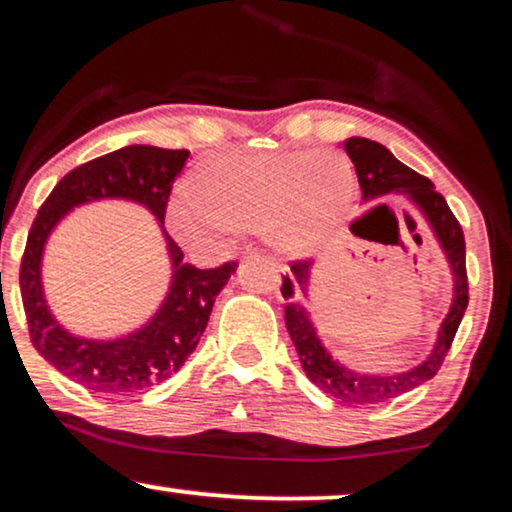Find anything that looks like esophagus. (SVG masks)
Segmentation results:
<instances>
[{"mask_svg":"<svg viewBox=\"0 0 512 512\" xmlns=\"http://www.w3.org/2000/svg\"><path fill=\"white\" fill-rule=\"evenodd\" d=\"M278 271H280V273H287V266H283V264H278Z\"/></svg>","mask_w":512,"mask_h":512,"instance_id":"1","label":"esophagus"}]
</instances>
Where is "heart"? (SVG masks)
<instances>
[{
    "instance_id": "heart-1",
    "label": "heart",
    "mask_w": 512,
    "mask_h": 512,
    "mask_svg": "<svg viewBox=\"0 0 512 512\" xmlns=\"http://www.w3.org/2000/svg\"><path fill=\"white\" fill-rule=\"evenodd\" d=\"M352 197V171L334 150H253L208 164L169 206L174 232L190 243H222L262 232L287 253L320 246Z\"/></svg>"
}]
</instances>
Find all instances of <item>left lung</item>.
<instances>
[{"mask_svg":"<svg viewBox=\"0 0 512 512\" xmlns=\"http://www.w3.org/2000/svg\"><path fill=\"white\" fill-rule=\"evenodd\" d=\"M343 148L355 164L362 201H376L403 194L417 208L434 239L441 246L445 262L452 273V304L448 308L441 327H438L434 348L417 366H410L399 373H366L343 364L331 355L322 341L315 322L308 311V290H311V273L315 259H299L292 262V276H283L285 297V327L297 348L299 362L304 366L311 383L320 387L331 399L343 401L345 406H373L401 397L422 383H427L441 369L448 355L452 338H455L459 322L469 306V278H466V243L464 232L452 215L448 201L434 190V183L399 162L390 150L378 141L364 136H350L343 141Z\"/></svg>","mask_w":512,"mask_h":512,"instance_id":"1","label":"left lung"}]
</instances>
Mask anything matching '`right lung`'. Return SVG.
Returning <instances> with one entry per match:
<instances>
[{"label":"right lung","mask_w":512,"mask_h":512,"mask_svg":"<svg viewBox=\"0 0 512 512\" xmlns=\"http://www.w3.org/2000/svg\"><path fill=\"white\" fill-rule=\"evenodd\" d=\"M190 150L125 146L69 171L39 208L20 264V294L39 355L62 376L104 397H129L174 376L197 348L215 297L236 271L234 262L197 269L183 262V250L164 229L171 185ZM122 198L148 207L168 243L170 290L148 323L111 339L81 337L64 328L49 311L42 290V253L54 227L78 205Z\"/></svg>","instance_id":"add662e5"}]
</instances>
